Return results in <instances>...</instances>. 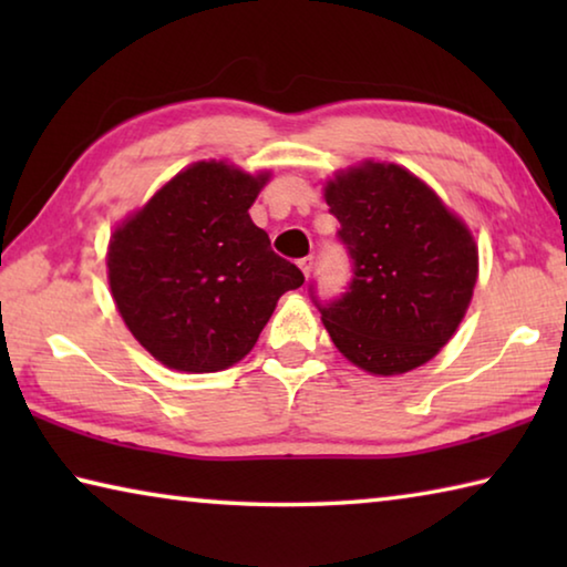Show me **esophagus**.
<instances>
[{"label":"esophagus","instance_id":"1","mask_svg":"<svg viewBox=\"0 0 567 567\" xmlns=\"http://www.w3.org/2000/svg\"><path fill=\"white\" fill-rule=\"evenodd\" d=\"M297 265H300V270H302V275H305V277H310L312 267H315V257H312V255H307V257H302V260L297 262Z\"/></svg>","mask_w":567,"mask_h":567}]
</instances>
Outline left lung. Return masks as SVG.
Wrapping results in <instances>:
<instances>
[{
    "instance_id": "8db88e82",
    "label": "left lung",
    "mask_w": 567,
    "mask_h": 567,
    "mask_svg": "<svg viewBox=\"0 0 567 567\" xmlns=\"http://www.w3.org/2000/svg\"><path fill=\"white\" fill-rule=\"evenodd\" d=\"M322 189L354 260L350 290L318 305L334 348L375 378L430 362L457 332L477 282L465 219L395 162L362 159Z\"/></svg>"
}]
</instances>
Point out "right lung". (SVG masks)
<instances>
[{
  "instance_id": "obj_1",
  "label": "right lung",
  "mask_w": 567,
  "mask_h": 567,
  "mask_svg": "<svg viewBox=\"0 0 567 567\" xmlns=\"http://www.w3.org/2000/svg\"><path fill=\"white\" fill-rule=\"evenodd\" d=\"M272 172L199 159L112 229L107 280L132 338L177 372L233 368L305 282L249 207Z\"/></svg>"
}]
</instances>
